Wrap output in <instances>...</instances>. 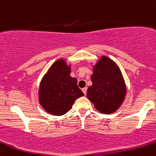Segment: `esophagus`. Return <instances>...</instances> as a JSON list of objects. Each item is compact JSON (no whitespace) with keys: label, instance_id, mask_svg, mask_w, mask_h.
<instances>
[{"label":"esophagus","instance_id":"34e87169","mask_svg":"<svg viewBox=\"0 0 156 156\" xmlns=\"http://www.w3.org/2000/svg\"><path fill=\"white\" fill-rule=\"evenodd\" d=\"M82 91L83 93L84 94V95H86V94H87V87H84V88H82Z\"/></svg>","mask_w":156,"mask_h":156}]
</instances>
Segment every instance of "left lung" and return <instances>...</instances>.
Instances as JSON below:
<instances>
[{
    "mask_svg": "<svg viewBox=\"0 0 156 156\" xmlns=\"http://www.w3.org/2000/svg\"><path fill=\"white\" fill-rule=\"evenodd\" d=\"M93 71L87 98L101 113H113L121 105L126 94V86L120 69L110 58L102 56Z\"/></svg>",
    "mask_w": 156,
    "mask_h": 156,
    "instance_id": "8db88e82",
    "label": "left lung"
}]
</instances>
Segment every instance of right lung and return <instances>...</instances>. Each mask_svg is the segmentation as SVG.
<instances>
[{
	"label": "right lung",
	"mask_w": 156,
	"mask_h": 156,
	"mask_svg": "<svg viewBox=\"0 0 156 156\" xmlns=\"http://www.w3.org/2000/svg\"><path fill=\"white\" fill-rule=\"evenodd\" d=\"M71 68L63 59L55 62L45 75L39 90L40 103L43 108L55 116L69 111L76 99L84 96L77 79L70 76Z\"/></svg>",
	"instance_id": "1"
}]
</instances>
